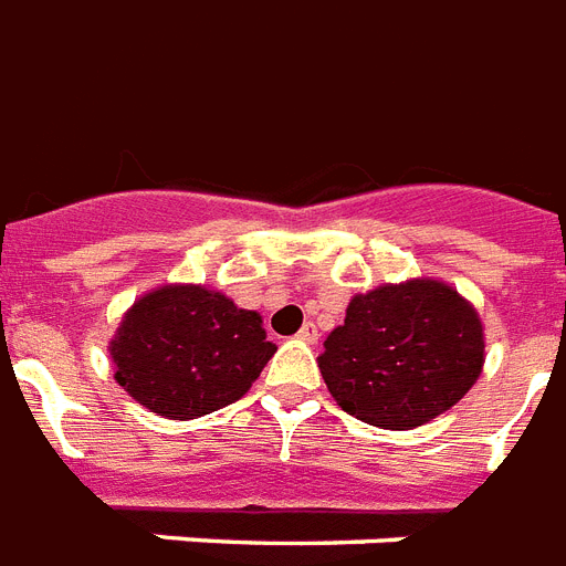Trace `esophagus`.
Segmentation results:
<instances>
[{"label": "esophagus", "mask_w": 566, "mask_h": 566, "mask_svg": "<svg viewBox=\"0 0 566 566\" xmlns=\"http://www.w3.org/2000/svg\"><path fill=\"white\" fill-rule=\"evenodd\" d=\"M296 337H300L302 344H317V326H314V323H305Z\"/></svg>", "instance_id": "obj_1"}]
</instances>
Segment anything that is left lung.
<instances>
[{"mask_svg": "<svg viewBox=\"0 0 566 566\" xmlns=\"http://www.w3.org/2000/svg\"><path fill=\"white\" fill-rule=\"evenodd\" d=\"M317 358L328 394L378 429H417L449 411L484 364L482 319L443 282L358 293Z\"/></svg>", "mask_w": 566, "mask_h": 566, "instance_id": "8db88e82", "label": "left lung"}]
</instances>
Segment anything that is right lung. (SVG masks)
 Segmentation results:
<instances>
[{
  "label": "right lung",
  "mask_w": 566,
  "mask_h": 566,
  "mask_svg": "<svg viewBox=\"0 0 566 566\" xmlns=\"http://www.w3.org/2000/svg\"><path fill=\"white\" fill-rule=\"evenodd\" d=\"M114 378L167 420L238 402L273 358L261 314L202 284H164L126 311L111 340Z\"/></svg>",
  "instance_id": "1"
}]
</instances>
